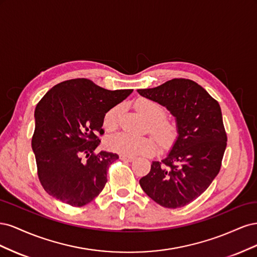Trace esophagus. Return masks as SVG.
Returning <instances> with one entry per match:
<instances>
[{
  "label": "esophagus",
  "instance_id": "34e87169",
  "mask_svg": "<svg viewBox=\"0 0 257 257\" xmlns=\"http://www.w3.org/2000/svg\"><path fill=\"white\" fill-rule=\"evenodd\" d=\"M120 159L123 161H127V162H132L135 160L134 157H130V155H125V154H120Z\"/></svg>",
  "mask_w": 257,
  "mask_h": 257
}]
</instances>
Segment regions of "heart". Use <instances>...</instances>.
<instances>
[{"label":"heart","instance_id":"obj_1","mask_svg":"<svg viewBox=\"0 0 257 257\" xmlns=\"http://www.w3.org/2000/svg\"><path fill=\"white\" fill-rule=\"evenodd\" d=\"M138 112L149 120L153 133L162 142L167 143L174 137V126L163 118L165 116V110L162 105L149 98H141L135 104ZM120 113V107L116 106L105 114L104 126L107 130L115 127ZM107 146L109 149L125 155L149 154L155 150L154 141L149 137H137L125 133H120L110 136L107 139Z\"/></svg>","mask_w":257,"mask_h":257}]
</instances>
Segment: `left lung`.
<instances>
[{
	"label": "left lung",
	"instance_id": "left-lung-1",
	"mask_svg": "<svg viewBox=\"0 0 257 257\" xmlns=\"http://www.w3.org/2000/svg\"><path fill=\"white\" fill-rule=\"evenodd\" d=\"M137 92L175 116L178 133L166 158L153 161L139 184L159 205L183 207L200 196L220 172L227 142L221 107L190 79L175 78Z\"/></svg>",
	"mask_w": 257,
	"mask_h": 257
}]
</instances>
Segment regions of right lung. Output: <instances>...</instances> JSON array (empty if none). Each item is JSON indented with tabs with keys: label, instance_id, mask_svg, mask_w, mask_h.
I'll list each match as a JSON object with an SVG mask.
<instances>
[{
	"label": "right lung",
	"instance_id": "add662e5",
	"mask_svg": "<svg viewBox=\"0 0 257 257\" xmlns=\"http://www.w3.org/2000/svg\"><path fill=\"white\" fill-rule=\"evenodd\" d=\"M133 90H106L89 79L58 83L37 104L32 149L44 190L56 199L81 207L102 192L107 170L119 159L94 151L105 114Z\"/></svg>",
	"mask_w": 257,
	"mask_h": 257
}]
</instances>
